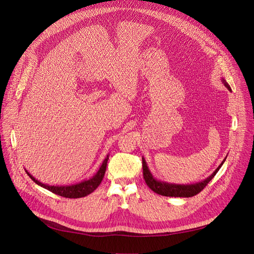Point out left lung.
Returning <instances> with one entry per match:
<instances>
[{
    "instance_id": "obj_1",
    "label": "left lung",
    "mask_w": 254,
    "mask_h": 254,
    "mask_svg": "<svg viewBox=\"0 0 254 254\" xmlns=\"http://www.w3.org/2000/svg\"><path fill=\"white\" fill-rule=\"evenodd\" d=\"M222 83L224 84V86L228 88L230 91H232L231 86L229 85V83L225 81L224 79H222ZM225 161V158L222 161V163L219 165V167L212 173V175L209 176L208 178H206L205 180L197 182L194 184H174V183H168V182H164V181H159L156 178H154L151 174V172L149 171V168L147 167V164H146L145 158L142 157V166H143V177L144 180L149 186V189L151 190H153L155 193L161 194V195H165V196H179V197H190L193 196L195 194H197L198 192H201L204 188H206V185L213 179L216 175V173L219 171V169L221 168V166L223 165Z\"/></svg>"
}]
</instances>
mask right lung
Instances as JSON below:
<instances>
[{
  "label": "right lung",
  "mask_w": 254,
  "mask_h": 254,
  "mask_svg": "<svg viewBox=\"0 0 254 254\" xmlns=\"http://www.w3.org/2000/svg\"><path fill=\"white\" fill-rule=\"evenodd\" d=\"M108 159H109V154L107 155V157L104 159V162H103L102 166L100 167L99 171L97 172V174L92 178H90L88 180H84V181L77 183V184H73V185H64H64L63 186L47 185V184H44L42 182L38 181L36 178H34L30 174L28 171H25V172L36 184L42 186V188L48 190L49 191L56 193V194H59L61 196H64V197L78 198V197L86 196L87 194L91 193L100 185V183L102 182L104 175H105L106 168H107V162H108Z\"/></svg>",
  "instance_id": "right-lung-1"
}]
</instances>
